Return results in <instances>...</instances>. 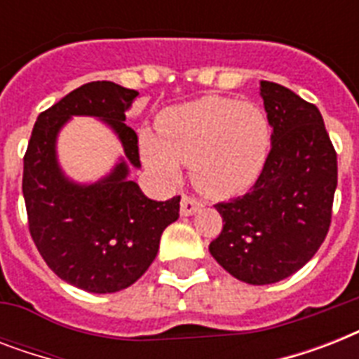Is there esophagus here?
<instances>
[{"label": "esophagus", "instance_id": "obj_1", "mask_svg": "<svg viewBox=\"0 0 359 359\" xmlns=\"http://www.w3.org/2000/svg\"><path fill=\"white\" fill-rule=\"evenodd\" d=\"M201 207L203 203L199 199H196V197L182 196V199H180V214L182 216H191V214H196Z\"/></svg>", "mask_w": 359, "mask_h": 359}]
</instances>
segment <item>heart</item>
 <instances>
[{
  "mask_svg": "<svg viewBox=\"0 0 359 359\" xmlns=\"http://www.w3.org/2000/svg\"><path fill=\"white\" fill-rule=\"evenodd\" d=\"M156 132L158 137L141 135L147 165L163 179L177 180L179 163H186L197 190L214 199L250 190L264 171L272 141L261 106L224 97L165 109Z\"/></svg>",
  "mask_w": 359,
  "mask_h": 359,
  "instance_id": "heart-1",
  "label": "heart"
}]
</instances>
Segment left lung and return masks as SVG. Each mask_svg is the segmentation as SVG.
<instances>
[{
  "instance_id": "left-lung-1",
  "label": "left lung",
  "mask_w": 359,
  "mask_h": 359,
  "mask_svg": "<svg viewBox=\"0 0 359 359\" xmlns=\"http://www.w3.org/2000/svg\"><path fill=\"white\" fill-rule=\"evenodd\" d=\"M272 124L264 171L242 197L218 203L224 229L208 245L231 276L250 285L289 278L328 235L337 188V152L315 104L261 81Z\"/></svg>"
}]
</instances>
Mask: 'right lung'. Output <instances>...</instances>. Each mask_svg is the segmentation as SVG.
<instances>
[{
  "label": "right lung",
  "mask_w": 359,
  "mask_h": 359,
  "mask_svg": "<svg viewBox=\"0 0 359 359\" xmlns=\"http://www.w3.org/2000/svg\"><path fill=\"white\" fill-rule=\"evenodd\" d=\"M140 93L114 81H91L42 111L24 156V191L31 238L46 264L87 292H117L147 272L160 236L179 219L180 196L152 201L128 179L121 160L106 179L76 184L63 175L55 140L72 115L98 117L119 135L124 156L140 168L137 134L124 124Z\"/></svg>",
  "instance_id": "right-lung-1"
}]
</instances>
